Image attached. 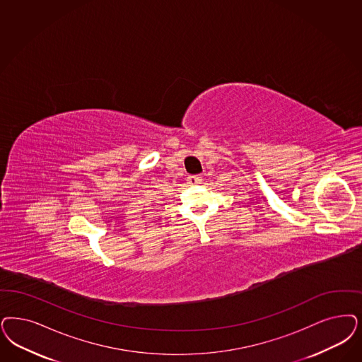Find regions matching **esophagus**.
Returning a JSON list of instances; mask_svg holds the SVG:
<instances>
[{
    "instance_id": "1",
    "label": "esophagus",
    "mask_w": 362,
    "mask_h": 362,
    "mask_svg": "<svg viewBox=\"0 0 362 362\" xmlns=\"http://www.w3.org/2000/svg\"><path fill=\"white\" fill-rule=\"evenodd\" d=\"M187 182L189 185H199L202 182V176L200 175H189L187 177Z\"/></svg>"
}]
</instances>
